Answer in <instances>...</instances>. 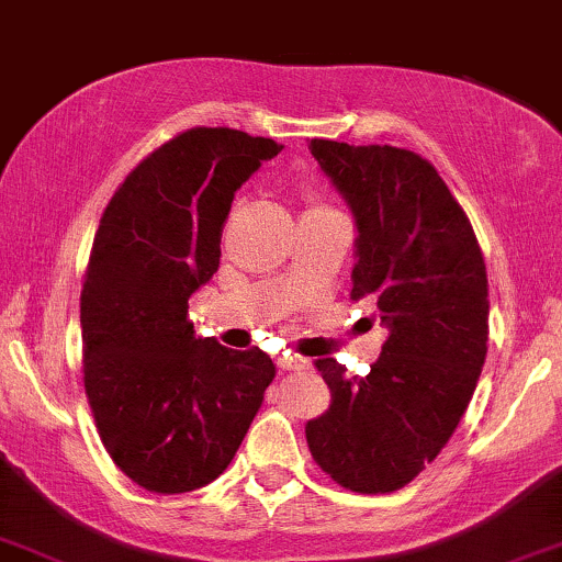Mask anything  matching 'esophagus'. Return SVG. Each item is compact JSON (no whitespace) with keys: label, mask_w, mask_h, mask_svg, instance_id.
Instances as JSON below:
<instances>
[{"label":"esophagus","mask_w":562,"mask_h":562,"mask_svg":"<svg viewBox=\"0 0 562 562\" xmlns=\"http://www.w3.org/2000/svg\"><path fill=\"white\" fill-rule=\"evenodd\" d=\"M280 368L282 370H308L311 368V362L308 359H301V357H282L280 359Z\"/></svg>","instance_id":"obj_1"}]
</instances>
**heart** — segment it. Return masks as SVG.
I'll return each mask as SVG.
<instances>
[{
	"instance_id": "heart-1",
	"label": "heart",
	"mask_w": 562,
	"mask_h": 562,
	"mask_svg": "<svg viewBox=\"0 0 562 562\" xmlns=\"http://www.w3.org/2000/svg\"><path fill=\"white\" fill-rule=\"evenodd\" d=\"M313 211H326V207H311V211H308V213H313Z\"/></svg>"
}]
</instances>
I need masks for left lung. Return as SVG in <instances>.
Segmentation results:
<instances>
[{"mask_svg":"<svg viewBox=\"0 0 562 562\" xmlns=\"http://www.w3.org/2000/svg\"><path fill=\"white\" fill-rule=\"evenodd\" d=\"M311 154L355 218L351 297H370L391 334L368 375L318 359L331 406L305 437L344 488L391 493L442 452L473 398L488 277L465 211L422 156L324 138Z\"/></svg>","mask_w":562,"mask_h":562,"instance_id":"obj_1","label":"left lung"}]
</instances>
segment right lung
<instances>
[{
    "instance_id": "add662e5",
    "label": "right lung",
    "mask_w": 562,
    "mask_h": 562,
    "mask_svg": "<svg viewBox=\"0 0 562 562\" xmlns=\"http://www.w3.org/2000/svg\"><path fill=\"white\" fill-rule=\"evenodd\" d=\"M280 148L231 128L179 133L104 207L81 290L85 387L104 450L140 488L213 483L274 380L267 351L194 334L187 301L221 265L236 190Z\"/></svg>"
}]
</instances>
